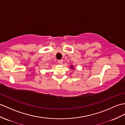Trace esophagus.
<instances>
[{"instance_id":"esophagus-1","label":"esophagus","mask_w":125,"mask_h":125,"mask_svg":"<svg viewBox=\"0 0 125 125\" xmlns=\"http://www.w3.org/2000/svg\"><path fill=\"white\" fill-rule=\"evenodd\" d=\"M58 63H59L60 64H62L63 63V60H58Z\"/></svg>"}]
</instances>
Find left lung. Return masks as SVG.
Wrapping results in <instances>:
<instances>
[{"label":"left lung","instance_id":"left-lung-1","mask_svg":"<svg viewBox=\"0 0 125 125\" xmlns=\"http://www.w3.org/2000/svg\"><path fill=\"white\" fill-rule=\"evenodd\" d=\"M73 65H71L70 66V68H71V69H74V68L73 69Z\"/></svg>","mask_w":125,"mask_h":125}]
</instances>
